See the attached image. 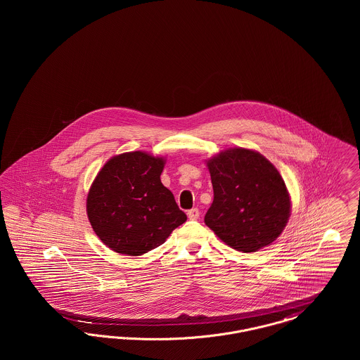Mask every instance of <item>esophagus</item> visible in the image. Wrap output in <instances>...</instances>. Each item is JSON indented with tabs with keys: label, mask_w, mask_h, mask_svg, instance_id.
Here are the masks:
<instances>
[{
	"label": "esophagus",
	"mask_w": 360,
	"mask_h": 360,
	"mask_svg": "<svg viewBox=\"0 0 360 360\" xmlns=\"http://www.w3.org/2000/svg\"><path fill=\"white\" fill-rule=\"evenodd\" d=\"M188 217L190 220H197L200 217V210L197 207H193L188 210Z\"/></svg>",
	"instance_id": "1"
}]
</instances>
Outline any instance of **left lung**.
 <instances>
[{"label": "left lung", "mask_w": 360, "mask_h": 360, "mask_svg": "<svg viewBox=\"0 0 360 360\" xmlns=\"http://www.w3.org/2000/svg\"><path fill=\"white\" fill-rule=\"evenodd\" d=\"M206 165L214 193L206 225L241 252H255L276 240L290 217L291 202L274 165L240 147L225 150Z\"/></svg>", "instance_id": "1"}]
</instances>
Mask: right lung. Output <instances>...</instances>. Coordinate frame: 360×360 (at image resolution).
Instances as JSON below:
<instances>
[{"mask_svg": "<svg viewBox=\"0 0 360 360\" xmlns=\"http://www.w3.org/2000/svg\"><path fill=\"white\" fill-rule=\"evenodd\" d=\"M163 158L134 151L110 158L93 181L86 212L91 228L117 254L139 257L188 220L160 182Z\"/></svg>", "mask_w": 360, "mask_h": 360, "instance_id": "obj_1", "label": "right lung"}]
</instances>
